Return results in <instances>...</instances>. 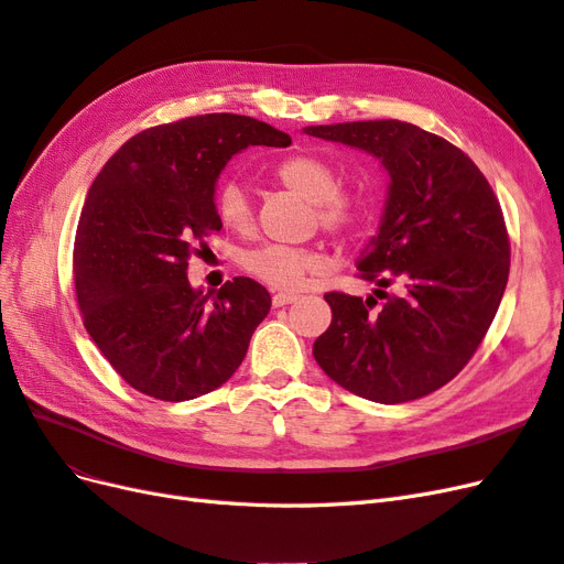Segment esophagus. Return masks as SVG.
I'll return each instance as SVG.
<instances>
[{
	"mask_svg": "<svg viewBox=\"0 0 564 564\" xmlns=\"http://www.w3.org/2000/svg\"><path fill=\"white\" fill-rule=\"evenodd\" d=\"M294 301H299V294H292V292L272 294V305H275V308H282V305H289V303H294Z\"/></svg>",
	"mask_w": 564,
	"mask_h": 564,
	"instance_id": "esophagus-1",
	"label": "esophagus"
}]
</instances>
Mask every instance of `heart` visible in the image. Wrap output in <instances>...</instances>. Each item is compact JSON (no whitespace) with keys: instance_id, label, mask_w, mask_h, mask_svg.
Returning a JSON list of instances; mask_svg holds the SVG:
<instances>
[{"instance_id":"obj_1","label":"heart","mask_w":564,"mask_h":564,"mask_svg":"<svg viewBox=\"0 0 564 564\" xmlns=\"http://www.w3.org/2000/svg\"><path fill=\"white\" fill-rule=\"evenodd\" d=\"M275 178L286 191L313 204V218L324 230L346 232L360 218V207L352 197L340 193V178L327 160L317 155L286 158L275 166ZM216 214L226 228L249 232L253 228V204L247 187L237 181L220 185L216 195ZM242 265L249 275L268 286L294 292L305 284L308 275L324 268V256L317 249L270 242L245 253Z\"/></svg>"}]
</instances>
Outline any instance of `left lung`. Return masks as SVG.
I'll list each match as a JSON object with an SVG mask.
<instances>
[{
  "label": "left lung",
  "mask_w": 564,
  "mask_h": 564,
  "mask_svg": "<svg viewBox=\"0 0 564 564\" xmlns=\"http://www.w3.org/2000/svg\"><path fill=\"white\" fill-rule=\"evenodd\" d=\"M365 150L390 176L377 237L357 259L376 300L324 294L332 324L313 346L324 373L365 400L431 395L468 365L506 292L510 242L480 169L449 141L400 119L305 127ZM398 285L388 297L382 289Z\"/></svg>",
  "instance_id": "8db88e82"
}]
</instances>
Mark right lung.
<instances>
[{
	"label": "right lung",
	"mask_w": 564,
	"mask_h": 564,
	"mask_svg": "<svg viewBox=\"0 0 564 564\" xmlns=\"http://www.w3.org/2000/svg\"><path fill=\"white\" fill-rule=\"evenodd\" d=\"M289 143L253 117H185L135 133L91 183L75 237L77 303L98 350L143 395L195 400L242 365L270 294L251 278L204 294L187 259L224 228L214 193L235 152Z\"/></svg>",
	"instance_id": "right-lung-1"
}]
</instances>
